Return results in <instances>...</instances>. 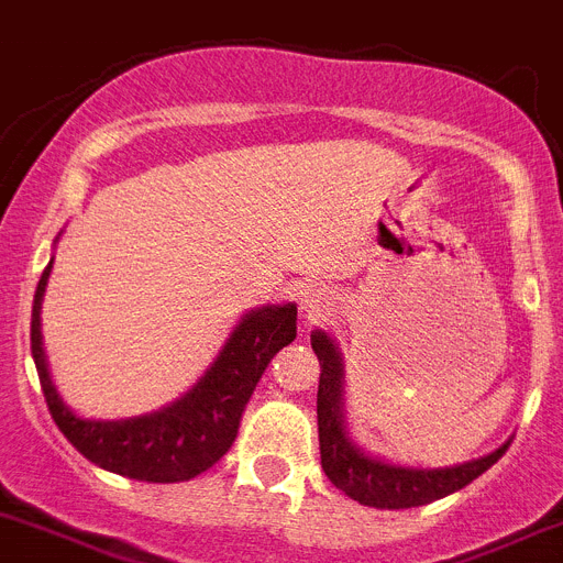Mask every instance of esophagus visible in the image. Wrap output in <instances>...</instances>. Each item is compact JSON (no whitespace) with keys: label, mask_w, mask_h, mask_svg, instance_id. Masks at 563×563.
Segmentation results:
<instances>
[{"label":"esophagus","mask_w":563,"mask_h":563,"mask_svg":"<svg viewBox=\"0 0 563 563\" xmlns=\"http://www.w3.org/2000/svg\"><path fill=\"white\" fill-rule=\"evenodd\" d=\"M300 302H302V308H306L308 313H313V317H317V313H322L328 308L325 291H322V288H317V286H306V288H302Z\"/></svg>","instance_id":"34e87169"}]
</instances>
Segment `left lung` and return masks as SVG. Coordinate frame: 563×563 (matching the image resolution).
Here are the masks:
<instances>
[{
	"label": "left lung",
	"instance_id": "1",
	"mask_svg": "<svg viewBox=\"0 0 563 563\" xmlns=\"http://www.w3.org/2000/svg\"><path fill=\"white\" fill-rule=\"evenodd\" d=\"M311 347L319 358L317 389V423H319V457L322 471L339 490L367 508H418L434 499L454 494L485 474L496 460L508 452V443L494 454L454 468H401L382 460H373L356 449L344 432L342 420V358L331 336L322 331L311 333Z\"/></svg>",
	"mask_w": 563,
	"mask_h": 563
}]
</instances>
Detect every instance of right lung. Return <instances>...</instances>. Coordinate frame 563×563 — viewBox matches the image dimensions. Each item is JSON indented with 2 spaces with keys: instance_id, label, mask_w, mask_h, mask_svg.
Returning a JSON list of instances; mask_svg holds the SVG:
<instances>
[{
  "instance_id": "right-lung-1",
  "label": "right lung",
  "mask_w": 563,
  "mask_h": 563,
  "mask_svg": "<svg viewBox=\"0 0 563 563\" xmlns=\"http://www.w3.org/2000/svg\"><path fill=\"white\" fill-rule=\"evenodd\" d=\"M53 261L33 297L30 351L49 415L64 438L95 465L140 483H185L219 463L235 443L241 415L277 351L297 336V308L263 306L246 313L194 389L154 415L84 420L69 412L49 382L42 351V297Z\"/></svg>"
}]
</instances>
